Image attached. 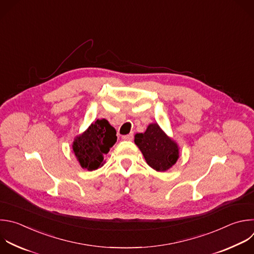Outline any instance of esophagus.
<instances>
[{
    "instance_id": "34e87169",
    "label": "esophagus",
    "mask_w": 254,
    "mask_h": 254,
    "mask_svg": "<svg viewBox=\"0 0 254 254\" xmlns=\"http://www.w3.org/2000/svg\"><path fill=\"white\" fill-rule=\"evenodd\" d=\"M123 138H124L125 140H132V139H133V132H130V133L127 134V135H124Z\"/></svg>"
}]
</instances>
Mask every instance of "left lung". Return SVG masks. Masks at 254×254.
<instances>
[{
    "mask_svg": "<svg viewBox=\"0 0 254 254\" xmlns=\"http://www.w3.org/2000/svg\"><path fill=\"white\" fill-rule=\"evenodd\" d=\"M134 142L141 150L146 163L157 172H165L179 158L177 143L161 130L157 124L149 125L144 133H136Z\"/></svg>",
    "mask_w": 254,
    "mask_h": 254,
    "instance_id": "left-lung-1",
    "label": "left lung"
}]
</instances>
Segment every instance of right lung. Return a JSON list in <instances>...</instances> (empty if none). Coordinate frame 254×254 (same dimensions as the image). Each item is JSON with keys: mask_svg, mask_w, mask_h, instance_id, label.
I'll return each mask as SVG.
<instances>
[{"mask_svg": "<svg viewBox=\"0 0 254 254\" xmlns=\"http://www.w3.org/2000/svg\"><path fill=\"white\" fill-rule=\"evenodd\" d=\"M116 129L105 119L98 120L77 136L72 144L73 152L82 168L96 171L103 165L104 156L116 143Z\"/></svg>", "mask_w": 254, "mask_h": 254, "instance_id": "1", "label": "right lung"}]
</instances>
